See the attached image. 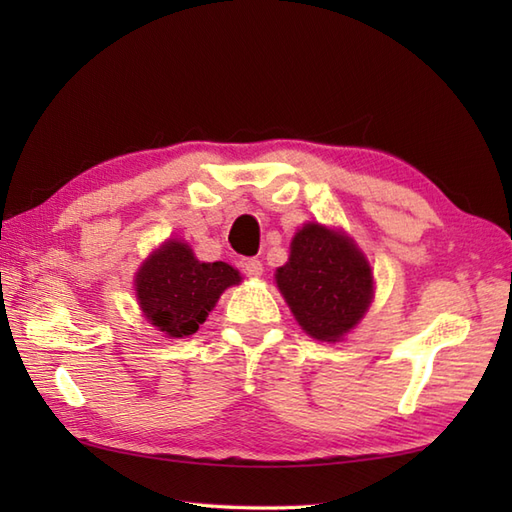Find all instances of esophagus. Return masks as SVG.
Returning <instances> with one entry per match:
<instances>
[{
    "label": "esophagus",
    "mask_w": 512,
    "mask_h": 512,
    "mask_svg": "<svg viewBox=\"0 0 512 512\" xmlns=\"http://www.w3.org/2000/svg\"><path fill=\"white\" fill-rule=\"evenodd\" d=\"M239 266H242V273L248 275V277H259L264 273V266H262V262H259V259H242Z\"/></svg>",
    "instance_id": "1"
}]
</instances>
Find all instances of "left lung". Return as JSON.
Masks as SVG:
<instances>
[{
	"instance_id": "8db88e82",
	"label": "left lung",
	"mask_w": 512,
	"mask_h": 512,
	"mask_svg": "<svg viewBox=\"0 0 512 512\" xmlns=\"http://www.w3.org/2000/svg\"><path fill=\"white\" fill-rule=\"evenodd\" d=\"M277 286L312 339L339 341L361 321L372 301V270L352 239L308 224L292 239Z\"/></svg>"
}]
</instances>
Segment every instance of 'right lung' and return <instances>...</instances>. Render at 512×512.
<instances>
[{
    "label": "right lung",
    "instance_id": "obj_1",
    "mask_svg": "<svg viewBox=\"0 0 512 512\" xmlns=\"http://www.w3.org/2000/svg\"><path fill=\"white\" fill-rule=\"evenodd\" d=\"M239 284V273L224 262L204 264L182 242H167L136 277V292L151 325L169 336L198 332L222 292Z\"/></svg>",
    "mask_w": 512,
    "mask_h": 512
}]
</instances>
